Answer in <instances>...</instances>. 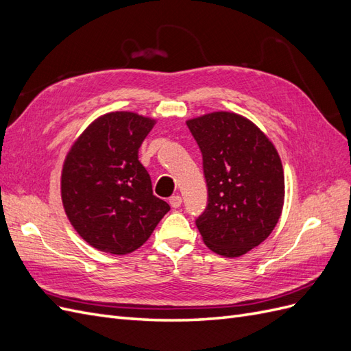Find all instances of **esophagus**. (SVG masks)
Returning <instances> with one entry per match:
<instances>
[{
  "label": "esophagus",
  "instance_id": "1",
  "mask_svg": "<svg viewBox=\"0 0 351 351\" xmlns=\"http://www.w3.org/2000/svg\"><path fill=\"white\" fill-rule=\"evenodd\" d=\"M169 205H171V208H174V209L180 208V206H182V197H180L178 195L171 196V197H169Z\"/></svg>",
  "mask_w": 351,
  "mask_h": 351
}]
</instances>
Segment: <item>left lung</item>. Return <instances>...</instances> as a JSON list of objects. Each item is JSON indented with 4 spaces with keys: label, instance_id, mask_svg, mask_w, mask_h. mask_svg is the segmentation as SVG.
<instances>
[{
    "label": "left lung",
    "instance_id": "obj_1",
    "mask_svg": "<svg viewBox=\"0 0 351 351\" xmlns=\"http://www.w3.org/2000/svg\"><path fill=\"white\" fill-rule=\"evenodd\" d=\"M202 152L208 205L196 218L206 246L237 258L267 239L284 205L280 155L256 125L234 112H210L189 120Z\"/></svg>",
    "mask_w": 351,
    "mask_h": 351
}]
</instances>
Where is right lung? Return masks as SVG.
<instances>
[{
	"label": "right lung",
	"instance_id": "right-lung-1",
	"mask_svg": "<svg viewBox=\"0 0 351 351\" xmlns=\"http://www.w3.org/2000/svg\"><path fill=\"white\" fill-rule=\"evenodd\" d=\"M155 120L117 111L95 120L71 146L61 176L66 214L80 237L127 254L151 237L169 205L154 196L139 147Z\"/></svg>",
	"mask_w": 351,
	"mask_h": 351
}]
</instances>
